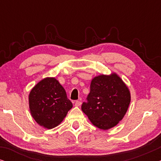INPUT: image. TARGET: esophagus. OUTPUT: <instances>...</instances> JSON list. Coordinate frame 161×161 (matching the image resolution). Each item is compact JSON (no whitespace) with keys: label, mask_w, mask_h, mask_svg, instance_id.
Here are the masks:
<instances>
[{"label":"esophagus","mask_w":161,"mask_h":161,"mask_svg":"<svg viewBox=\"0 0 161 161\" xmlns=\"http://www.w3.org/2000/svg\"><path fill=\"white\" fill-rule=\"evenodd\" d=\"M81 105V102L80 101H76L75 102V106H80V105Z\"/></svg>","instance_id":"34e87169"}]
</instances>
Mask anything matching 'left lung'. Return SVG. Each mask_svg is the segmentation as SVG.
Masks as SVG:
<instances>
[{
    "label": "left lung",
    "mask_w": 161,
    "mask_h": 161,
    "mask_svg": "<svg viewBox=\"0 0 161 161\" xmlns=\"http://www.w3.org/2000/svg\"><path fill=\"white\" fill-rule=\"evenodd\" d=\"M87 102L81 109L94 126L108 130L124 117L130 103V93L117 74L100 75L92 79Z\"/></svg>",
    "instance_id": "left-lung-1"
}]
</instances>
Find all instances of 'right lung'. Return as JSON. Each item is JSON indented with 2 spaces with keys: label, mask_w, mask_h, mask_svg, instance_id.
I'll return each instance as SVG.
<instances>
[{
  "label": "right lung",
  "mask_w": 161,
  "mask_h": 161,
  "mask_svg": "<svg viewBox=\"0 0 161 161\" xmlns=\"http://www.w3.org/2000/svg\"><path fill=\"white\" fill-rule=\"evenodd\" d=\"M28 101L32 117L47 129L58 126L72 108L65 89L55 78L39 81L31 91Z\"/></svg>",
  "instance_id": "1"
}]
</instances>
